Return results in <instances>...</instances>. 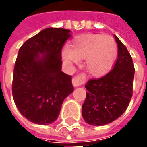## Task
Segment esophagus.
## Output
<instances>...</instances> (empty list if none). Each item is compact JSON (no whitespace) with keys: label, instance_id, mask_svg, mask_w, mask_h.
I'll use <instances>...</instances> for the list:
<instances>
[{"label":"esophagus","instance_id":"esophagus-1","mask_svg":"<svg viewBox=\"0 0 147 147\" xmlns=\"http://www.w3.org/2000/svg\"><path fill=\"white\" fill-rule=\"evenodd\" d=\"M86 81V76L84 73H80L75 76L73 78H72V84H73L74 86H80V85H82L84 84V82Z\"/></svg>","mask_w":147,"mask_h":147}]
</instances>
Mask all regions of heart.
Masks as SVG:
<instances>
[{
    "label": "heart",
    "mask_w": 147,
    "mask_h": 147,
    "mask_svg": "<svg viewBox=\"0 0 147 147\" xmlns=\"http://www.w3.org/2000/svg\"><path fill=\"white\" fill-rule=\"evenodd\" d=\"M116 53V43L111 36L85 34L75 39L69 48L64 49L63 57L74 63L86 59L87 70L92 75L99 76L110 69Z\"/></svg>",
    "instance_id": "b5f03b06"
}]
</instances>
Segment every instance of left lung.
<instances>
[{"instance_id": "1", "label": "left lung", "mask_w": 147, "mask_h": 147, "mask_svg": "<svg viewBox=\"0 0 147 147\" xmlns=\"http://www.w3.org/2000/svg\"><path fill=\"white\" fill-rule=\"evenodd\" d=\"M118 45V58L108 73L90 79L85 84L88 90L82 105V115L86 123L94 126L109 124L126 111L133 96L134 69L128 49L115 36Z\"/></svg>"}]
</instances>
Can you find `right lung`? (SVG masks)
<instances>
[{
    "instance_id": "add662e5",
    "label": "right lung",
    "mask_w": 147,
    "mask_h": 147,
    "mask_svg": "<svg viewBox=\"0 0 147 147\" xmlns=\"http://www.w3.org/2000/svg\"><path fill=\"white\" fill-rule=\"evenodd\" d=\"M70 30L49 28L28 39L18 50L12 94L19 112L34 124L58 118L63 100L73 92L71 76L63 72L62 48ZM40 53H43L40 57Z\"/></svg>"
}]
</instances>
